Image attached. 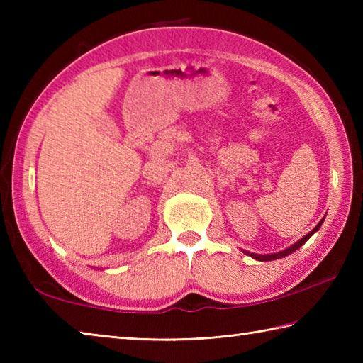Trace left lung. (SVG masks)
<instances>
[{
	"mask_svg": "<svg viewBox=\"0 0 363 363\" xmlns=\"http://www.w3.org/2000/svg\"><path fill=\"white\" fill-rule=\"evenodd\" d=\"M321 223L323 221H320L318 223V225L317 226H315L313 228V230H311V233L309 234H307V235H304L303 238H301V240L299 242H296L295 245H291L290 246V248H287V250H284V251H281V252H274V254H267V256H260V254H254V252H246V254H248V256H251V257H254V259H257V260H276V259H281V257H285V256H289V254H291L293 251H296L298 248H301V246H303L307 240H309V238H311V235L313 234V233H317V230L320 229V226H321Z\"/></svg>",
	"mask_w": 363,
	"mask_h": 363,
	"instance_id": "8db88e82",
	"label": "left lung"
}]
</instances>
